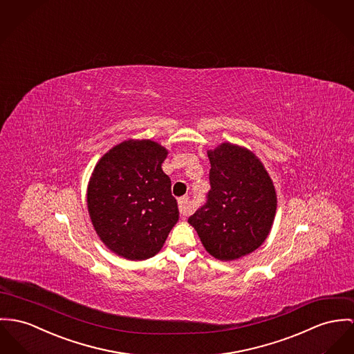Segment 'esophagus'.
Masks as SVG:
<instances>
[{"instance_id":"esophagus-1","label":"esophagus","mask_w":354,"mask_h":354,"mask_svg":"<svg viewBox=\"0 0 354 354\" xmlns=\"http://www.w3.org/2000/svg\"><path fill=\"white\" fill-rule=\"evenodd\" d=\"M178 203H179V212H180V214H182L183 217H187V216H190L191 212H192V209H191V203L190 199H189V196H183V198H179Z\"/></svg>"}]
</instances>
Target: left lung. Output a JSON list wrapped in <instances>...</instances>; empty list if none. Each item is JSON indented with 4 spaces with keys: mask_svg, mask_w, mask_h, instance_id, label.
Returning a JSON list of instances; mask_svg holds the SVG:
<instances>
[{
    "mask_svg": "<svg viewBox=\"0 0 354 354\" xmlns=\"http://www.w3.org/2000/svg\"><path fill=\"white\" fill-rule=\"evenodd\" d=\"M207 156L212 190L189 223L209 254L233 261L267 240L276 216V190L264 164L245 147L222 142Z\"/></svg>",
    "mask_w": 354,
    "mask_h": 354,
    "instance_id": "obj_1",
    "label": "left lung"
}]
</instances>
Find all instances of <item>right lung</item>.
<instances>
[{"mask_svg":"<svg viewBox=\"0 0 354 354\" xmlns=\"http://www.w3.org/2000/svg\"><path fill=\"white\" fill-rule=\"evenodd\" d=\"M168 149L129 138L95 164L87 185V210L105 246L127 260L153 257L179 219L178 202L162 164Z\"/></svg>","mask_w":354,"mask_h":354,"instance_id":"1","label":"right lung"}]
</instances>
